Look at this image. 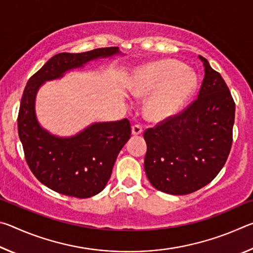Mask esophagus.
<instances>
[{"label":"esophagus","instance_id":"obj_1","mask_svg":"<svg viewBox=\"0 0 253 253\" xmlns=\"http://www.w3.org/2000/svg\"><path fill=\"white\" fill-rule=\"evenodd\" d=\"M143 132V127L140 126V125H138V124H136V125H134L131 127V134L132 135H139V134H142Z\"/></svg>","mask_w":253,"mask_h":253}]
</instances>
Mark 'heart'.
<instances>
[{
	"label": "heart",
	"instance_id": "b5f03b06",
	"mask_svg": "<svg viewBox=\"0 0 253 253\" xmlns=\"http://www.w3.org/2000/svg\"><path fill=\"white\" fill-rule=\"evenodd\" d=\"M198 87V77L182 62L158 60L134 71L129 91L136 97H148L145 115L163 121L178 113Z\"/></svg>",
	"mask_w": 253,
	"mask_h": 253
}]
</instances>
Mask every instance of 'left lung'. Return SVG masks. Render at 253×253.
I'll return each mask as SVG.
<instances>
[{
	"label": "left lung",
	"mask_w": 253,
	"mask_h": 253,
	"mask_svg": "<svg viewBox=\"0 0 253 253\" xmlns=\"http://www.w3.org/2000/svg\"><path fill=\"white\" fill-rule=\"evenodd\" d=\"M199 58L205 74L198 99L144 132L145 172L154 187L168 194H190L209 184L224 166L232 145L233 98L219 72Z\"/></svg>",
	"instance_id": "8db88e82"
}]
</instances>
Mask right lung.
Returning <instances> with one entry per match:
<instances>
[{
  "instance_id": "1",
  "label": "right lung",
  "mask_w": 253,
  "mask_h": 253,
  "mask_svg": "<svg viewBox=\"0 0 253 253\" xmlns=\"http://www.w3.org/2000/svg\"><path fill=\"white\" fill-rule=\"evenodd\" d=\"M121 53L118 46H110L55 54L25 85L18 116L19 137L31 172L54 192L87 199L104 190L119 152L130 138L131 128L125 118L91 124L71 137L52 135L37 119V92L45 81L62 78L92 60Z\"/></svg>"
}]
</instances>
